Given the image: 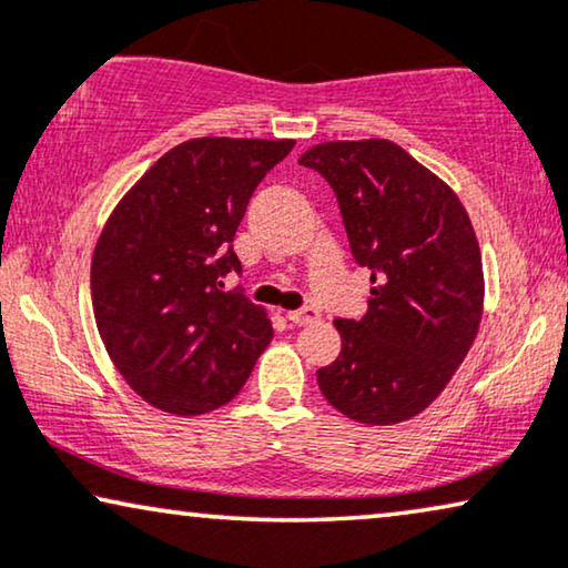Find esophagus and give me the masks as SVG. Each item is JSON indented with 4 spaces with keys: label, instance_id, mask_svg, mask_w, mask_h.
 <instances>
[{
    "label": "esophagus",
    "instance_id": "obj_1",
    "mask_svg": "<svg viewBox=\"0 0 568 568\" xmlns=\"http://www.w3.org/2000/svg\"><path fill=\"white\" fill-rule=\"evenodd\" d=\"M288 320L291 324H296V327H304V324H312L320 320V312L312 306H304V308H296V312H288Z\"/></svg>",
    "mask_w": 568,
    "mask_h": 568
}]
</instances>
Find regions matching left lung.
<instances>
[{"instance_id":"obj_1","label":"left lung","mask_w":568,"mask_h":568,"mask_svg":"<svg viewBox=\"0 0 568 568\" xmlns=\"http://www.w3.org/2000/svg\"><path fill=\"white\" fill-rule=\"evenodd\" d=\"M335 189L351 252L372 270L361 320H335L343 351L322 395L366 426L410 420L447 387L478 335L483 262L459 196L389 140L322 142L298 158Z\"/></svg>"}]
</instances>
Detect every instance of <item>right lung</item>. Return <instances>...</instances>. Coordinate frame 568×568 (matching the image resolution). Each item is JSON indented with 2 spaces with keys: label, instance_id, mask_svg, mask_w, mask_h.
Here are the masks:
<instances>
[{
  "label": "right lung",
  "instance_id": "right-lung-1",
  "mask_svg": "<svg viewBox=\"0 0 568 568\" xmlns=\"http://www.w3.org/2000/svg\"><path fill=\"white\" fill-rule=\"evenodd\" d=\"M296 140L196 138L121 196L90 264L98 332L124 382L158 410L202 415L239 395L272 339L241 291L233 236L254 189Z\"/></svg>",
  "mask_w": 568,
  "mask_h": 568
}]
</instances>
